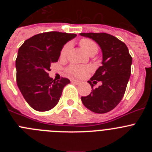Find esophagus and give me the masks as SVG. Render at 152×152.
Listing matches in <instances>:
<instances>
[{"label": "esophagus", "instance_id": "34e87169", "mask_svg": "<svg viewBox=\"0 0 152 152\" xmlns=\"http://www.w3.org/2000/svg\"><path fill=\"white\" fill-rule=\"evenodd\" d=\"M72 82H73V83H75V84H80V80H74V79H73V80H72Z\"/></svg>", "mask_w": 152, "mask_h": 152}]
</instances>
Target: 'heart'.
<instances>
[{
	"mask_svg": "<svg viewBox=\"0 0 152 152\" xmlns=\"http://www.w3.org/2000/svg\"><path fill=\"white\" fill-rule=\"evenodd\" d=\"M80 45L83 49V50L87 54L89 55V56L93 54L95 55L98 52V45L96 44V42H95L94 40L91 39H82L80 41ZM70 49H71V44H65L63 46L62 49L61 51V53H60L61 58H64L67 57ZM90 70H91V68L88 66H82V65H75V64H73V65H71L68 68V72L71 75H74L75 77H82L89 72Z\"/></svg>",
	"mask_w": 152,
	"mask_h": 152,
	"instance_id": "heart-1",
	"label": "heart"
}]
</instances>
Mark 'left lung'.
I'll use <instances>...</instances> for the list:
<instances>
[{"mask_svg":"<svg viewBox=\"0 0 152 152\" xmlns=\"http://www.w3.org/2000/svg\"><path fill=\"white\" fill-rule=\"evenodd\" d=\"M80 35L94 40L103 53L102 66L88 81L92 92L81 96V101L92 112L106 113L113 110L124 96L131 75L132 58L126 44L112 35L105 33H81ZM97 81H101L102 84L94 89L92 84Z\"/></svg>","mask_w":152,"mask_h":152,"instance_id":"8db88e82","label":"left lung"}]
</instances>
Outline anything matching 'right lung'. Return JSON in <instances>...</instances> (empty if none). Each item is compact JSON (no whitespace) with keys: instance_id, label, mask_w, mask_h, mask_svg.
<instances>
[{"instance_id":"right-lung-1","label":"right lung","mask_w":152,"mask_h":152,"mask_svg":"<svg viewBox=\"0 0 152 152\" xmlns=\"http://www.w3.org/2000/svg\"><path fill=\"white\" fill-rule=\"evenodd\" d=\"M74 33L47 32L35 35L20 47L16 59L17 83L28 104L44 112L56 106L70 80L49 76L51 64L57 62L63 46L76 37Z\"/></svg>"}]
</instances>
